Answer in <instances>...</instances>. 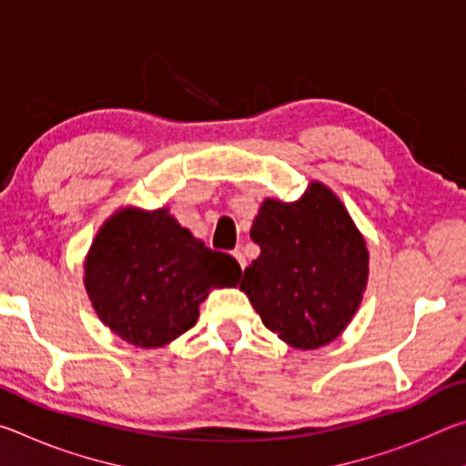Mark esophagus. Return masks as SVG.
<instances>
[{"mask_svg":"<svg viewBox=\"0 0 466 466\" xmlns=\"http://www.w3.org/2000/svg\"><path fill=\"white\" fill-rule=\"evenodd\" d=\"M232 257L236 258V261H238V265H240V269H244V267H247V258H244V255L240 250H234L232 252Z\"/></svg>","mask_w":466,"mask_h":466,"instance_id":"esophagus-1","label":"esophagus"}]
</instances>
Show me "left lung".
I'll list each match as a JSON object with an SVG mask.
<instances>
[{
	"label": "left lung",
	"mask_w": 466,
	"mask_h": 466,
	"mask_svg": "<svg viewBox=\"0 0 466 466\" xmlns=\"http://www.w3.org/2000/svg\"><path fill=\"white\" fill-rule=\"evenodd\" d=\"M250 238L261 255L240 289L263 325L296 350L341 335L360 309L370 255L339 197L314 180L294 203L265 199Z\"/></svg>",
	"instance_id": "obj_1"
}]
</instances>
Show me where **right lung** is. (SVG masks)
Here are the masks:
<instances>
[{"label": "right lung", "mask_w": 466, "mask_h": 466, "mask_svg": "<svg viewBox=\"0 0 466 466\" xmlns=\"http://www.w3.org/2000/svg\"><path fill=\"white\" fill-rule=\"evenodd\" d=\"M240 265L180 226L168 209H119L94 238L84 286L98 319L125 341L164 347L199 319L214 288H234Z\"/></svg>", "instance_id": "obj_1"}]
</instances>
